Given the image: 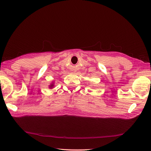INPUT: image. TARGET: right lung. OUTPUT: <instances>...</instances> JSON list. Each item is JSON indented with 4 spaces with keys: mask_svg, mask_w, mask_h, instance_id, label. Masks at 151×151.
<instances>
[{
    "mask_svg": "<svg viewBox=\"0 0 151 151\" xmlns=\"http://www.w3.org/2000/svg\"><path fill=\"white\" fill-rule=\"evenodd\" d=\"M50 89H52L53 88V87H54V83H51V85H50Z\"/></svg>",
    "mask_w": 151,
    "mask_h": 151,
    "instance_id": "right-lung-1",
    "label": "right lung"
}]
</instances>
